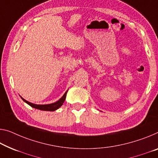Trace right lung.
Returning <instances> with one entry per match:
<instances>
[{"mask_svg": "<svg viewBox=\"0 0 158 158\" xmlns=\"http://www.w3.org/2000/svg\"><path fill=\"white\" fill-rule=\"evenodd\" d=\"M68 90H69V89H68ZM68 90L65 92V94L63 95L62 98H60L59 100H58L57 102H54V103L49 104H35L31 103V102H30L25 100V99H23V98H21L23 99V100L25 102L28 104L29 105L31 106V107L37 109V110H42V111H53L58 110V109L60 107V106L63 105V104H64L65 99V97H66V94H67Z\"/></svg>", "mask_w": 158, "mask_h": 158, "instance_id": "1", "label": "right lung"}]
</instances>
